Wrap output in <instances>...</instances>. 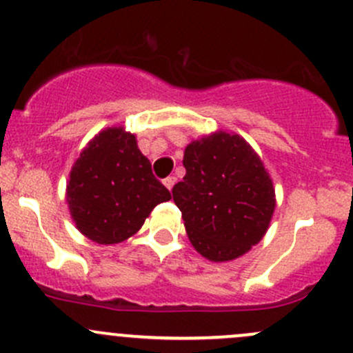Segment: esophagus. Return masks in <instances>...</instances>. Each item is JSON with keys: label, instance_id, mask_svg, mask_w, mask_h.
<instances>
[{"label": "esophagus", "instance_id": "1", "mask_svg": "<svg viewBox=\"0 0 353 353\" xmlns=\"http://www.w3.org/2000/svg\"><path fill=\"white\" fill-rule=\"evenodd\" d=\"M163 184H165V188L167 190H172L174 188V184H176V177L174 176H169V177H165V179H163Z\"/></svg>", "mask_w": 353, "mask_h": 353}]
</instances>
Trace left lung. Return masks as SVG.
<instances>
[{
  "mask_svg": "<svg viewBox=\"0 0 353 353\" xmlns=\"http://www.w3.org/2000/svg\"><path fill=\"white\" fill-rule=\"evenodd\" d=\"M186 176L172 190L191 244L203 258L232 261L263 239L275 212L273 181L243 137L227 131L193 140Z\"/></svg>",
  "mask_w": 353,
  "mask_h": 353,
  "instance_id": "left-lung-1",
  "label": "left lung"
}]
</instances>
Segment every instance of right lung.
<instances>
[{
    "mask_svg": "<svg viewBox=\"0 0 353 353\" xmlns=\"http://www.w3.org/2000/svg\"><path fill=\"white\" fill-rule=\"evenodd\" d=\"M170 193L152 174L137 137L123 126L99 131L70 170L66 203L77 229L97 244H117L141 229Z\"/></svg>",
    "mask_w": 353,
    "mask_h": 353,
    "instance_id": "obj_1",
    "label": "right lung"
}]
</instances>
